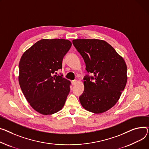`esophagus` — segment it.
<instances>
[{"mask_svg": "<svg viewBox=\"0 0 149 149\" xmlns=\"http://www.w3.org/2000/svg\"><path fill=\"white\" fill-rule=\"evenodd\" d=\"M77 80H73V81H71V84H72V85H75L76 84H77Z\"/></svg>", "mask_w": 149, "mask_h": 149, "instance_id": "34e87169", "label": "esophagus"}]
</instances>
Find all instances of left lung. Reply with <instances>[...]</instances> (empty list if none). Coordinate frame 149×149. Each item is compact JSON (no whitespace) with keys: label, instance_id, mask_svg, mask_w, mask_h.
Returning <instances> with one entry per match:
<instances>
[{"label":"left lung","instance_id":"8db88e82","mask_svg":"<svg viewBox=\"0 0 149 149\" xmlns=\"http://www.w3.org/2000/svg\"><path fill=\"white\" fill-rule=\"evenodd\" d=\"M72 43L84 59L86 75L84 90L79 97L86 110L100 114L111 108L119 100L127 82V66L114 48L97 39H74Z\"/></svg>","mask_w":149,"mask_h":149}]
</instances>
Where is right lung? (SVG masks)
Listing matches in <instances>:
<instances>
[{"mask_svg":"<svg viewBox=\"0 0 149 149\" xmlns=\"http://www.w3.org/2000/svg\"><path fill=\"white\" fill-rule=\"evenodd\" d=\"M71 41L43 39L26 51L19 63L18 81L31 106L44 115L60 111L70 92L71 82L57 74L62 68L64 56Z\"/></svg>","mask_w":149,"mask_h":149,"instance_id":"right-lung-1","label":"right lung"}]
</instances>
